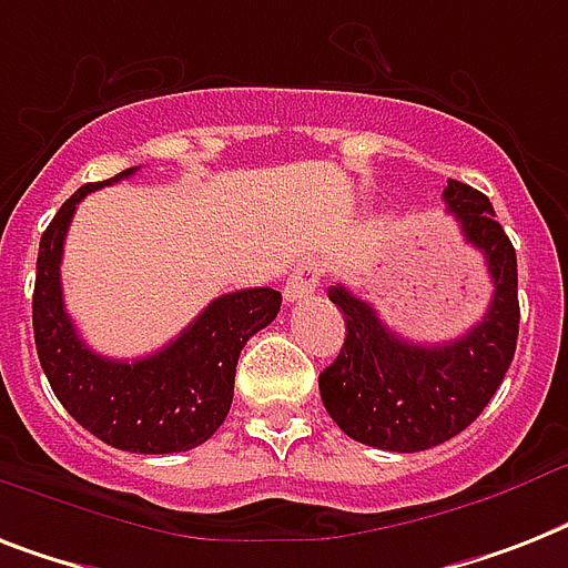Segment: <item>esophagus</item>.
<instances>
[{
    "instance_id": "1",
    "label": "esophagus",
    "mask_w": 568,
    "mask_h": 568,
    "mask_svg": "<svg viewBox=\"0 0 568 568\" xmlns=\"http://www.w3.org/2000/svg\"><path fill=\"white\" fill-rule=\"evenodd\" d=\"M321 274H324V268H321L317 262H303V265H297V268L292 271V276L285 280L283 297L288 300V303L308 297V294L317 288V283H321Z\"/></svg>"
}]
</instances>
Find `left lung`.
Wrapping results in <instances>:
<instances>
[{
    "instance_id": "obj_1",
    "label": "left lung",
    "mask_w": 568,
    "mask_h": 568,
    "mask_svg": "<svg viewBox=\"0 0 568 568\" xmlns=\"http://www.w3.org/2000/svg\"><path fill=\"white\" fill-rule=\"evenodd\" d=\"M446 210L490 271L493 300L476 326L444 344H414L382 324L362 297L332 285L347 338L321 373V399L347 437L385 452H423L446 444L484 412L499 390L519 335L516 251L496 221L490 197L449 180Z\"/></svg>"
}]
</instances>
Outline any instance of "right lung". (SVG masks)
<instances>
[{
  "mask_svg": "<svg viewBox=\"0 0 568 568\" xmlns=\"http://www.w3.org/2000/svg\"><path fill=\"white\" fill-rule=\"evenodd\" d=\"M133 172L124 169L113 180L87 183L60 206L40 239L31 321L45 379L90 435L136 455H172L195 449L219 432L233 403L239 353L274 321L283 294L274 288L221 294L172 344L136 362L92 353L63 308V242L75 206Z\"/></svg>",
  "mask_w": 568,
  "mask_h": 568,
  "instance_id": "obj_1",
  "label": "right lung"
}]
</instances>
